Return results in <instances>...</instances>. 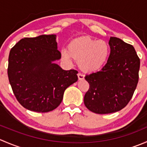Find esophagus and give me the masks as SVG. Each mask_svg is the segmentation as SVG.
Here are the masks:
<instances>
[{"mask_svg": "<svg viewBox=\"0 0 147 147\" xmlns=\"http://www.w3.org/2000/svg\"><path fill=\"white\" fill-rule=\"evenodd\" d=\"M78 79L79 80H83L84 78V75H83L82 73H78Z\"/></svg>", "mask_w": 147, "mask_h": 147, "instance_id": "esophagus-1", "label": "esophagus"}]
</instances>
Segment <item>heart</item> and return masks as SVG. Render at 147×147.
I'll list each match as a JSON object with an SVG mask.
<instances>
[{
	"mask_svg": "<svg viewBox=\"0 0 147 147\" xmlns=\"http://www.w3.org/2000/svg\"><path fill=\"white\" fill-rule=\"evenodd\" d=\"M110 54V46L105 40H97L89 37L73 40L68 45V51L63 50L62 56L67 62L72 57L79 60L83 70L94 71L106 63Z\"/></svg>",
	"mask_w": 147,
	"mask_h": 147,
	"instance_id": "obj_1",
	"label": "heart"
}]
</instances>
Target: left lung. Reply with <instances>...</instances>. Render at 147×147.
Returning <instances> with one entry per match:
<instances>
[{"label": "left lung", "mask_w": 147, "mask_h": 147, "mask_svg": "<svg viewBox=\"0 0 147 147\" xmlns=\"http://www.w3.org/2000/svg\"><path fill=\"white\" fill-rule=\"evenodd\" d=\"M109 44L111 52L105 66L84 78L90 84L84 105L96 114L113 113L125 107L139 81L140 59L134 47L116 37H111Z\"/></svg>", "instance_id": "1"}]
</instances>
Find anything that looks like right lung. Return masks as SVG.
Masks as SVG:
<instances>
[{
    "mask_svg": "<svg viewBox=\"0 0 147 147\" xmlns=\"http://www.w3.org/2000/svg\"><path fill=\"white\" fill-rule=\"evenodd\" d=\"M55 38V35L25 38L10 51L9 82L18 101L28 110H53L61 103L66 88L78 81V71L63 70L53 63L61 57Z\"/></svg>",
    "mask_w": 147,
    "mask_h": 147,
    "instance_id": "right-lung-1",
    "label": "right lung"
}]
</instances>
